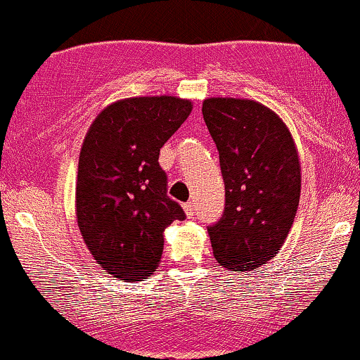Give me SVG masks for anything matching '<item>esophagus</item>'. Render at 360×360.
Returning <instances> with one entry per match:
<instances>
[{"mask_svg": "<svg viewBox=\"0 0 360 360\" xmlns=\"http://www.w3.org/2000/svg\"><path fill=\"white\" fill-rule=\"evenodd\" d=\"M183 209H184L186 216H188V217H193L194 214H195V202H194V201H191V202H186L184 206H183Z\"/></svg>", "mask_w": 360, "mask_h": 360, "instance_id": "34e87169", "label": "esophagus"}]
</instances>
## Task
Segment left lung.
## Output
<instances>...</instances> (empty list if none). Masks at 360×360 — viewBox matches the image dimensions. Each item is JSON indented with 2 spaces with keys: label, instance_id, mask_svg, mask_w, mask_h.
Listing matches in <instances>:
<instances>
[{
  "label": "left lung",
  "instance_id": "1",
  "mask_svg": "<svg viewBox=\"0 0 360 360\" xmlns=\"http://www.w3.org/2000/svg\"><path fill=\"white\" fill-rule=\"evenodd\" d=\"M202 116L226 189L224 214L207 227L214 257L236 272L257 269L281 251L297 212V146L279 115L254 99L207 98Z\"/></svg>",
  "mask_w": 360,
  "mask_h": 360
}]
</instances>
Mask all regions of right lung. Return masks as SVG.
Segmentation results:
<instances>
[{"label": "right lung", "mask_w": 360, "mask_h": 360, "mask_svg": "<svg viewBox=\"0 0 360 360\" xmlns=\"http://www.w3.org/2000/svg\"><path fill=\"white\" fill-rule=\"evenodd\" d=\"M191 111V99L167 94L120 99L99 112L84 136L76 219L94 261L117 279L151 276L165 229L186 217L166 194V172L158 159Z\"/></svg>", "instance_id": "obj_1"}]
</instances>
